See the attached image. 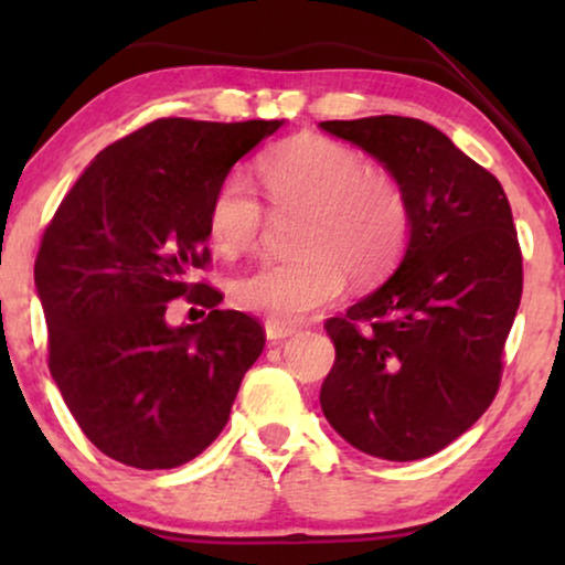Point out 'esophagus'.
<instances>
[{
	"mask_svg": "<svg viewBox=\"0 0 565 565\" xmlns=\"http://www.w3.org/2000/svg\"><path fill=\"white\" fill-rule=\"evenodd\" d=\"M265 331H267V339H273V342H282V339H288L296 334V327H290V323H280V321H267L265 323Z\"/></svg>",
	"mask_w": 565,
	"mask_h": 565,
	"instance_id": "esophagus-1",
	"label": "esophagus"
}]
</instances>
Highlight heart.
<instances>
[{
    "label": "heart",
    "mask_w": 565,
    "mask_h": 565,
    "mask_svg": "<svg viewBox=\"0 0 565 565\" xmlns=\"http://www.w3.org/2000/svg\"><path fill=\"white\" fill-rule=\"evenodd\" d=\"M262 190L275 207L306 205L292 259H273L231 282L242 311L292 323L334 300L347 267L358 277L388 269L404 249L412 213L388 172L365 167L350 146L323 136L290 138L259 159ZM265 205L244 174L231 172L207 205V234L215 249L236 257L257 244Z\"/></svg>",
    "instance_id": "1"
}]
</instances>
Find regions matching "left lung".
Segmentation results:
<instances>
[{
	"instance_id": "left-lung-1",
	"label": "left lung",
	"mask_w": 565,
	"mask_h": 565,
	"mask_svg": "<svg viewBox=\"0 0 565 565\" xmlns=\"http://www.w3.org/2000/svg\"><path fill=\"white\" fill-rule=\"evenodd\" d=\"M321 128L385 164L412 213L396 273L323 323L337 347L323 416L373 458H429L497 398L522 298L512 207L497 177L429 122L375 115Z\"/></svg>"
}]
</instances>
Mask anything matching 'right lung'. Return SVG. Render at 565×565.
Returning a JSON list of instances; mask_svg holds the SVG:
<instances>
[{"label": "right lung", "mask_w": 565, "mask_h": 565, "mask_svg": "<svg viewBox=\"0 0 565 565\" xmlns=\"http://www.w3.org/2000/svg\"><path fill=\"white\" fill-rule=\"evenodd\" d=\"M280 126L153 120L99 151L43 231L35 288L51 375L89 443L122 466L198 458L265 350L257 319L223 311V292L190 277L211 265L215 188ZM177 297L209 316L172 330Z\"/></svg>", "instance_id": "add662e5"}]
</instances>
